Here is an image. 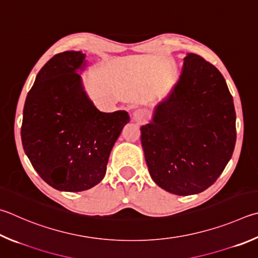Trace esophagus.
Returning <instances> with one entry per match:
<instances>
[{
	"label": "esophagus",
	"mask_w": 258,
	"mask_h": 258,
	"mask_svg": "<svg viewBox=\"0 0 258 258\" xmlns=\"http://www.w3.org/2000/svg\"><path fill=\"white\" fill-rule=\"evenodd\" d=\"M133 117H134V119L138 120V121L144 120L145 118H147V110H145V109H137L133 113Z\"/></svg>",
	"instance_id": "esophagus-1"
}]
</instances>
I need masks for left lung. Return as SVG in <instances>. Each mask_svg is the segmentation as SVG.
Wrapping results in <instances>:
<instances>
[{"label":"left lung","instance_id":"1","mask_svg":"<svg viewBox=\"0 0 258 258\" xmlns=\"http://www.w3.org/2000/svg\"><path fill=\"white\" fill-rule=\"evenodd\" d=\"M177 84L141 127L150 176L176 195L199 194L214 184L232 157L236 111L219 70L187 54Z\"/></svg>","mask_w":258,"mask_h":258}]
</instances>
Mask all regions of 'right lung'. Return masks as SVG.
<instances>
[{"instance_id": "right-lung-1", "label": "right lung", "mask_w": 258, "mask_h": 258, "mask_svg": "<svg viewBox=\"0 0 258 258\" xmlns=\"http://www.w3.org/2000/svg\"><path fill=\"white\" fill-rule=\"evenodd\" d=\"M81 51L56 54L37 74L23 107L22 147L38 175L55 189L81 191L105 177L125 110L102 113L84 91Z\"/></svg>"}]
</instances>
